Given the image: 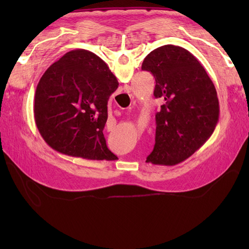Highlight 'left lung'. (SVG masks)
<instances>
[{
	"label": "left lung",
	"instance_id": "8db88e82",
	"mask_svg": "<svg viewBox=\"0 0 249 249\" xmlns=\"http://www.w3.org/2000/svg\"><path fill=\"white\" fill-rule=\"evenodd\" d=\"M141 68L155 78L154 96L165 99L155 115V145L146 161L178 165L212 136L219 118L216 89L200 62L178 46L158 47Z\"/></svg>",
	"mask_w": 249,
	"mask_h": 249
}]
</instances>
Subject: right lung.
<instances>
[{"label":"right lung","instance_id":"right-lung-1","mask_svg":"<svg viewBox=\"0 0 249 249\" xmlns=\"http://www.w3.org/2000/svg\"><path fill=\"white\" fill-rule=\"evenodd\" d=\"M119 87L107 64L93 52H67L37 84L34 118L46 143L68 156L115 160L104 137L108 100Z\"/></svg>","mask_w":249,"mask_h":249}]
</instances>
